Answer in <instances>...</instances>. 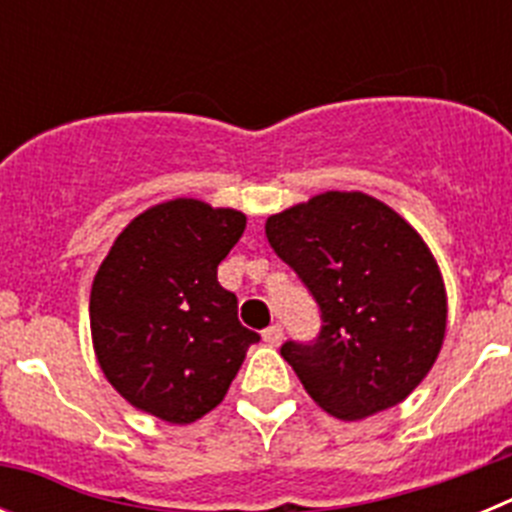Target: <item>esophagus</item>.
I'll return each mask as SVG.
<instances>
[{"instance_id":"esophagus-1","label":"esophagus","mask_w":512,"mask_h":512,"mask_svg":"<svg viewBox=\"0 0 512 512\" xmlns=\"http://www.w3.org/2000/svg\"><path fill=\"white\" fill-rule=\"evenodd\" d=\"M264 341L269 343V346H279V343L284 341V328L279 323L269 325V328L264 330Z\"/></svg>"}]
</instances>
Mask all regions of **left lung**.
I'll list each match as a JSON object with an SVG mask.
<instances>
[{
  "label": "left lung",
  "mask_w": 512,
  "mask_h": 512,
  "mask_svg": "<svg viewBox=\"0 0 512 512\" xmlns=\"http://www.w3.org/2000/svg\"><path fill=\"white\" fill-rule=\"evenodd\" d=\"M266 238L320 307L318 338L282 346L307 395L341 420L405 400L446 333V289L418 230L369 194L325 192L271 215Z\"/></svg>",
  "instance_id": "8db88e82"
}]
</instances>
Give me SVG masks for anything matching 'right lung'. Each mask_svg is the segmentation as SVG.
I'll return each mask as SVG.
<instances>
[{"label":"right lung","instance_id":"1","mask_svg":"<svg viewBox=\"0 0 512 512\" xmlns=\"http://www.w3.org/2000/svg\"><path fill=\"white\" fill-rule=\"evenodd\" d=\"M243 230V212L179 197L140 212L104 256L89 297L94 354L143 413L194 423L223 402L259 341L217 282Z\"/></svg>","mask_w":512,"mask_h":512}]
</instances>
